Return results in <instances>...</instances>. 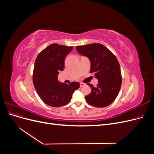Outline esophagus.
I'll return each instance as SVG.
<instances>
[{
	"label": "esophagus",
	"mask_w": 154,
	"mask_h": 154,
	"mask_svg": "<svg viewBox=\"0 0 154 154\" xmlns=\"http://www.w3.org/2000/svg\"><path fill=\"white\" fill-rule=\"evenodd\" d=\"M80 87H83V86L85 85V83H83L81 82V83H80Z\"/></svg>",
	"instance_id": "1"
}]
</instances>
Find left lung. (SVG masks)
Masks as SVG:
<instances>
[{
	"instance_id": "obj_1",
	"label": "left lung",
	"mask_w": 154,
	"mask_h": 154,
	"mask_svg": "<svg viewBox=\"0 0 154 154\" xmlns=\"http://www.w3.org/2000/svg\"><path fill=\"white\" fill-rule=\"evenodd\" d=\"M76 51L89 59L91 72L98 80L96 87L88 84L91 93L85 96L87 102L101 108L109 106L118 96L122 85V74L117 58L109 49L98 43L77 46Z\"/></svg>"
}]
</instances>
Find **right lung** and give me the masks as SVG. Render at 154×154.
Returning a JSON list of instances; mask_svg holds the SVG:
<instances>
[{
    "label": "right lung",
    "instance_id": "obj_1",
    "mask_svg": "<svg viewBox=\"0 0 154 154\" xmlns=\"http://www.w3.org/2000/svg\"><path fill=\"white\" fill-rule=\"evenodd\" d=\"M72 47L53 44L37 56L35 62L32 81L39 97L45 104L59 107L69 103L80 83L66 84L58 81L59 71H63L64 61Z\"/></svg>",
    "mask_w": 154,
    "mask_h": 154
}]
</instances>
